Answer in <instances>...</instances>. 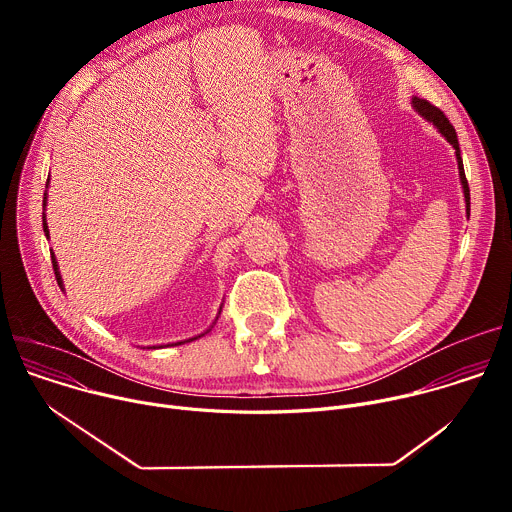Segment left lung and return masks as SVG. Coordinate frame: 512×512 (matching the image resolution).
I'll return each instance as SVG.
<instances>
[{
  "label": "left lung",
  "instance_id": "obj_1",
  "mask_svg": "<svg viewBox=\"0 0 512 512\" xmlns=\"http://www.w3.org/2000/svg\"><path fill=\"white\" fill-rule=\"evenodd\" d=\"M411 105L413 109L423 117L427 119L429 123H433L437 127V131H440L456 150V160H458V170H460V182H462V188H464V198H466V212L470 216V188H468V180H466V174H464V164H462V156H460V143H458V135H456V129L454 125L450 123V119L444 115L442 109H437L435 105H431L429 101L425 99H419V97H413L411 99Z\"/></svg>",
  "mask_w": 512,
  "mask_h": 512
}]
</instances>
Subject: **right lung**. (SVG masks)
Here are the masks:
<instances>
[{
	"label": "right lung",
	"instance_id": "obj_1",
	"mask_svg": "<svg viewBox=\"0 0 512 512\" xmlns=\"http://www.w3.org/2000/svg\"><path fill=\"white\" fill-rule=\"evenodd\" d=\"M50 180V178H48ZM44 210H46V194H44ZM42 225H44V233H46V237H48V225H46V216H42ZM52 255V267H54V275H56V281H58V285L62 287V277H60V271H58V263H56V257H54V253H50ZM221 314V312H218ZM216 320H218V316H216ZM208 332V330H206ZM202 336V334H200ZM200 336H194V338H188V340H184V342H190V340H196V338H200ZM184 342H176V344H184ZM170 346V344H168ZM174 346V344H172ZM162 348V346H160Z\"/></svg>",
	"mask_w": 512,
	"mask_h": 512
}]
</instances>
